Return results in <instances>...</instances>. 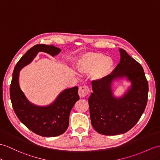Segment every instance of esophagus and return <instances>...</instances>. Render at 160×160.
<instances>
[{"instance_id":"obj_1","label":"esophagus","mask_w":160,"mask_h":160,"mask_svg":"<svg viewBox=\"0 0 160 160\" xmlns=\"http://www.w3.org/2000/svg\"><path fill=\"white\" fill-rule=\"evenodd\" d=\"M90 89L88 85H82L79 88V95L80 97H85L89 94Z\"/></svg>"}]
</instances>
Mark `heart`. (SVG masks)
Instances as JSON below:
<instances>
[{
  "mask_svg": "<svg viewBox=\"0 0 160 160\" xmlns=\"http://www.w3.org/2000/svg\"><path fill=\"white\" fill-rule=\"evenodd\" d=\"M78 69L81 72L89 73L95 80H101L112 71L113 61L100 52H87L78 62Z\"/></svg>",
  "mask_w": 160,
  "mask_h": 160,
  "instance_id": "obj_1",
  "label": "heart"
}]
</instances>
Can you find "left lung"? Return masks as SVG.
I'll return each instance as SVG.
<instances>
[{
	"instance_id": "1",
	"label": "left lung",
	"mask_w": 160,
	"mask_h": 160,
	"mask_svg": "<svg viewBox=\"0 0 160 160\" xmlns=\"http://www.w3.org/2000/svg\"><path fill=\"white\" fill-rule=\"evenodd\" d=\"M120 61L114 71L101 80L93 81L88 99L92 125L99 134L108 136L126 133L133 128L145 109L149 85L142 66L120 49ZM127 76L131 88L121 99L112 96V81Z\"/></svg>"
}]
</instances>
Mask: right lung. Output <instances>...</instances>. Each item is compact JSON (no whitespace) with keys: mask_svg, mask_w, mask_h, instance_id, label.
Masks as SVG:
<instances>
[{"mask_svg":"<svg viewBox=\"0 0 160 160\" xmlns=\"http://www.w3.org/2000/svg\"><path fill=\"white\" fill-rule=\"evenodd\" d=\"M39 52L53 56L60 49L53 45L38 44L33 46L15 65L10 85V98L15 114L20 122L34 133L44 137L61 135L67 130L69 115L74 104L79 100L78 87L65 89L52 104L40 107L31 104L20 89L18 79L20 69L29 64Z\"/></svg>","mask_w":160,"mask_h":160,"instance_id":"add662e5","label":"right lung"}]
</instances>
